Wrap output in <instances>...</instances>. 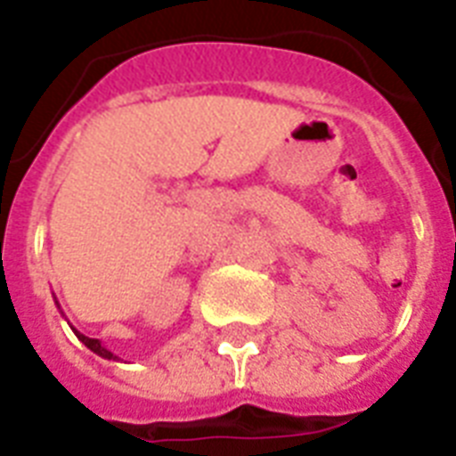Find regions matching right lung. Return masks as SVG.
I'll return each mask as SVG.
<instances>
[{"label":"right lung","mask_w":456,"mask_h":456,"mask_svg":"<svg viewBox=\"0 0 456 456\" xmlns=\"http://www.w3.org/2000/svg\"><path fill=\"white\" fill-rule=\"evenodd\" d=\"M56 305H58V301H56ZM58 308H61V305H58ZM61 313H63V311H61ZM72 331H75V337H77L79 341H82V344L86 346V348H89V351L96 353V355H101V358H105V360H119V355H115V353H112L110 348H105V346L101 344V338L84 337L82 331H77V330H75V327H72Z\"/></svg>","instance_id":"1"}]
</instances>
